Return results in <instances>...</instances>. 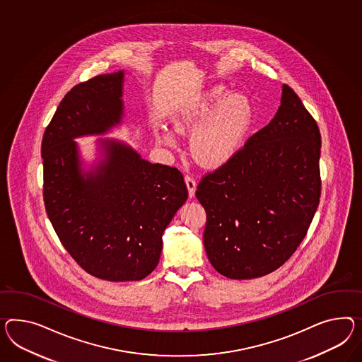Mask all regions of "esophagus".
Returning <instances> with one entry per match:
<instances>
[{
  "label": "esophagus",
  "mask_w": 362,
  "mask_h": 362,
  "mask_svg": "<svg viewBox=\"0 0 362 362\" xmlns=\"http://www.w3.org/2000/svg\"><path fill=\"white\" fill-rule=\"evenodd\" d=\"M185 182L186 186H187V190H189V197H190V198L194 197L195 187H197L194 178L192 176H185Z\"/></svg>",
  "instance_id": "34e87169"
}]
</instances>
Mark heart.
Masks as SVG:
<instances>
[{
  "label": "heart",
  "instance_id": "obj_1",
  "mask_svg": "<svg viewBox=\"0 0 362 362\" xmlns=\"http://www.w3.org/2000/svg\"><path fill=\"white\" fill-rule=\"evenodd\" d=\"M253 123V106L245 94L227 93L213 86L194 97L177 112L173 124L178 134H190V152L197 163L216 168L228 163L240 149ZM158 140L173 146L176 136L163 130Z\"/></svg>",
  "mask_w": 362,
  "mask_h": 362
}]
</instances>
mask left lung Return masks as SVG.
Wrapping results in <instances>:
<instances>
[{
    "mask_svg": "<svg viewBox=\"0 0 362 362\" xmlns=\"http://www.w3.org/2000/svg\"><path fill=\"white\" fill-rule=\"evenodd\" d=\"M320 147L315 119L282 85L268 126L197 187L207 216L204 250L216 272L227 279H257L291 257L319 204Z\"/></svg>",
    "mask_w": 362,
    "mask_h": 362,
    "instance_id": "8db88e82",
    "label": "left lung"
}]
</instances>
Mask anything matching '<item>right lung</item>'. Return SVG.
Returning a JSON list of instances; mask_svg holds the SVG:
<instances>
[{
    "instance_id": "1",
    "label": "right lung",
    "mask_w": 362,
    "mask_h": 362,
    "mask_svg": "<svg viewBox=\"0 0 362 362\" xmlns=\"http://www.w3.org/2000/svg\"><path fill=\"white\" fill-rule=\"evenodd\" d=\"M123 71L72 88L42 140L47 215L65 250L97 279H146L158 267L163 232L187 199L177 168L151 164L118 140L100 139L103 158L83 172L74 139L121 123Z\"/></svg>"
}]
</instances>
